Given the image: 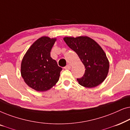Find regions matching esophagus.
Returning a JSON list of instances; mask_svg holds the SVG:
<instances>
[{
	"mask_svg": "<svg viewBox=\"0 0 130 130\" xmlns=\"http://www.w3.org/2000/svg\"><path fill=\"white\" fill-rule=\"evenodd\" d=\"M64 69H66V70H70L71 69V66L70 64H67L66 66L64 67Z\"/></svg>",
	"mask_w": 130,
	"mask_h": 130,
	"instance_id": "34e87169",
	"label": "esophagus"
}]
</instances>
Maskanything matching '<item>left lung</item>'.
Returning a JSON list of instances; mask_svg holds the SVG:
<instances>
[{
	"instance_id": "left-lung-1",
	"label": "left lung",
	"mask_w": 130,
	"mask_h": 130,
	"mask_svg": "<svg viewBox=\"0 0 130 130\" xmlns=\"http://www.w3.org/2000/svg\"><path fill=\"white\" fill-rule=\"evenodd\" d=\"M67 45L75 51L85 66V74L77 81L82 86L92 88L105 79L109 70V61L101 46L88 37H65Z\"/></svg>"
}]
</instances>
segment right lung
<instances>
[{
    "label": "right lung",
    "instance_id": "obj_1",
    "mask_svg": "<svg viewBox=\"0 0 130 130\" xmlns=\"http://www.w3.org/2000/svg\"><path fill=\"white\" fill-rule=\"evenodd\" d=\"M56 40L47 37L38 39L23 58L21 75L28 86L37 91L50 89L59 79L62 68L50 56Z\"/></svg>",
    "mask_w": 130,
    "mask_h": 130
}]
</instances>
